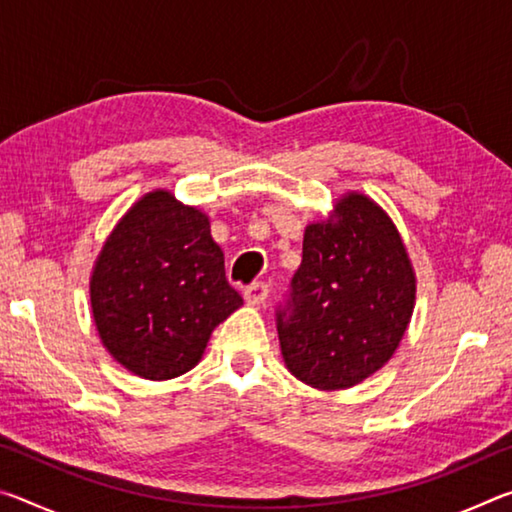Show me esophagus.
<instances>
[{"instance_id":"1","label":"esophagus","mask_w":512,"mask_h":512,"mask_svg":"<svg viewBox=\"0 0 512 512\" xmlns=\"http://www.w3.org/2000/svg\"><path fill=\"white\" fill-rule=\"evenodd\" d=\"M244 298H246L248 305H255V307L264 305L266 298H268V284H264V282L250 284V287L244 291Z\"/></svg>"}]
</instances>
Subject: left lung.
<instances>
[{"instance_id": "obj_1", "label": "left lung", "mask_w": 512, "mask_h": 512, "mask_svg": "<svg viewBox=\"0 0 512 512\" xmlns=\"http://www.w3.org/2000/svg\"><path fill=\"white\" fill-rule=\"evenodd\" d=\"M415 271L384 207L345 192L311 221L291 298L277 311L284 366L316 391H343L384 368L415 307Z\"/></svg>"}]
</instances>
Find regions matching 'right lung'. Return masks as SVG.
I'll use <instances>...</instances> for the list:
<instances>
[{"mask_svg": "<svg viewBox=\"0 0 512 512\" xmlns=\"http://www.w3.org/2000/svg\"><path fill=\"white\" fill-rule=\"evenodd\" d=\"M241 305L225 280L210 216L169 189H153L128 207L94 259L90 307L99 339L142 379L192 370L214 327Z\"/></svg>", "mask_w": 512, "mask_h": 512, "instance_id": "1", "label": "right lung"}]
</instances>
